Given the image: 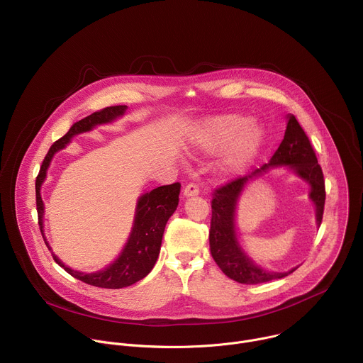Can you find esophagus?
<instances>
[{
    "label": "esophagus",
    "mask_w": 363,
    "mask_h": 363,
    "mask_svg": "<svg viewBox=\"0 0 363 363\" xmlns=\"http://www.w3.org/2000/svg\"><path fill=\"white\" fill-rule=\"evenodd\" d=\"M198 194H199V186H198L196 184H194V182L188 184V185L185 186V189H184V195H185L186 198H189V196H196Z\"/></svg>",
    "instance_id": "esophagus-1"
}]
</instances>
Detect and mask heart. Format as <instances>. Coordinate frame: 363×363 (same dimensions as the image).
<instances>
[{
  "label": "heart",
  "mask_w": 363,
  "mask_h": 363,
  "mask_svg": "<svg viewBox=\"0 0 363 363\" xmlns=\"http://www.w3.org/2000/svg\"><path fill=\"white\" fill-rule=\"evenodd\" d=\"M262 143L260 127L250 124V118L242 114H226L211 120L199 137L201 148L208 152L230 145L222 160V168L226 172L245 169L259 154Z\"/></svg>",
  "instance_id": "1"
}]
</instances>
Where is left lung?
Segmentation results:
<instances>
[{"mask_svg": "<svg viewBox=\"0 0 363 363\" xmlns=\"http://www.w3.org/2000/svg\"><path fill=\"white\" fill-rule=\"evenodd\" d=\"M279 165H290V168H293L301 178L310 182V198L314 201L317 208L318 226L323 222L325 206L324 174L308 135L297 118L290 114L284 138L269 164H264L243 177L232 179L212 192V219L209 229L211 255L219 269L229 279L242 284H260L283 279L297 269L296 267L286 273L263 270L240 250L235 232V209L243 186L255 177L266 172L270 167Z\"/></svg>", "mask_w": 363, "mask_h": 363, "instance_id": "obj_1", "label": "left lung"}]
</instances>
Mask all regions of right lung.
I'll return each instance as SVG.
<instances>
[{
	"label": "right lung",
	"mask_w": 363,
	"mask_h": 363,
	"mask_svg": "<svg viewBox=\"0 0 363 363\" xmlns=\"http://www.w3.org/2000/svg\"><path fill=\"white\" fill-rule=\"evenodd\" d=\"M125 106H110L101 110L94 111L93 114L76 121L69 131L55 141L48 154L45 155L39 174L35 181V194H36V211H38V223L42 228V213L43 202L40 199V185L46 177V169L49 162L56 151L63 148L74 134L89 131L97 124L108 123L116 117L121 116L125 111ZM181 184L175 182L171 185H164L152 189L151 192L144 194L137 203V213L134 220V228L130 235V239L121 253V256L110 264L107 269L97 273H80L66 267L53 253V260L65 269L72 277L100 289H123L128 287L141 279H144L154 267L161 247V240L164 235L165 225L171 215L175 212L179 202ZM49 247V246H48Z\"/></svg>",
	"instance_id": "add662e5"
}]
</instances>
